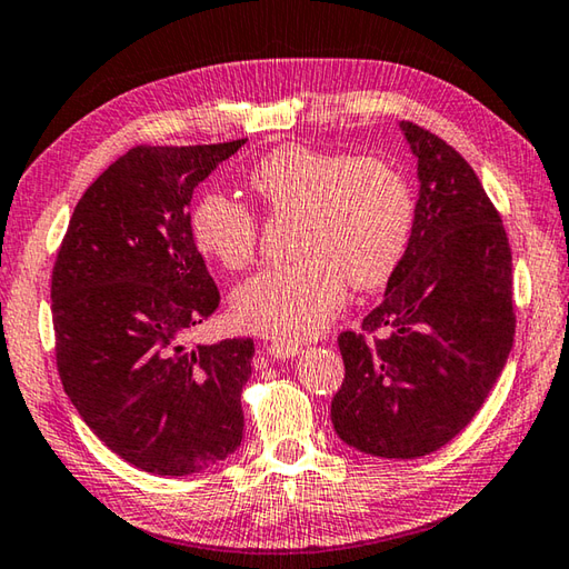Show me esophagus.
Returning <instances> with one entry per match:
<instances>
[{
    "label": "esophagus",
    "mask_w": 569,
    "mask_h": 569,
    "mask_svg": "<svg viewBox=\"0 0 569 569\" xmlns=\"http://www.w3.org/2000/svg\"><path fill=\"white\" fill-rule=\"evenodd\" d=\"M266 353L271 358H278V360H286V358H296L298 353H301V346L298 343H278V340H273V343H266Z\"/></svg>",
    "instance_id": "1"
}]
</instances>
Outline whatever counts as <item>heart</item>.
<instances>
[{"label": "heart", "mask_w": 569, "mask_h": 569, "mask_svg": "<svg viewBox=\"0 0 569 569\" xmlns=\"http://www.w3.org/2000/svg\"><path fill=\"white\" fill-rule=\"evenodd\" d=\"M249 191L273 219L296 216V261L268 266L236 286V323L276 340L320 333L356 291L383 286L408 251L416 203L408 181L383 159L283 143L258 159ZM199 251L239 271L258 249V219L223 193H206L191 211Z\"/></svg>", "instance_id": "b5f03b06"}]
</instances>
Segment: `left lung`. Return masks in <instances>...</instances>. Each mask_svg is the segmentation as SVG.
<instances>
[{"label":"left lung","instance_id":"1","mask_svg":"<svg viewBox=\"0 0 569 569\" xmlns=\"http://www.w3.org/2000/svg\"><path fill=\"white\" fill-rule=\"evenodd\" d=\"M418 159L408 251L363 330H343L346 378L330 402L338 438L412 460L475 418L515 340L512 251L470 163L436 133L400 123Z\"/></svg>","mask_w":569,"mask_h":569}]
</instances>
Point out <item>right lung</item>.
Wrapping results in <instances>:
<instances>
[{
    "label": "right lung",
    "instance_id": "1",
    "mask_svg": "<svg viewBox=\"0 0 569 569\" xmlns=\"http://www.w3.org/2000/svg\"><path fill=\"white\" fill-rule=\"evenodd\" d=\"M246 139L133 147L81 196L51 271L57 370L119 458L201 472L241 446L253 340L186 346L219 308L191 233V196Z\"/></svg>",
    "mask_w": 569,
    "mask_h": 569
}]
</instances>
